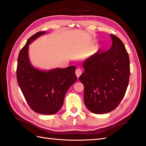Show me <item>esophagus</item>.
<instances>
[{
	"label": "esophagus",
	"mask_w": 146,
	"mask_h": 146,
	"mask_svg": "<svg viewBox=\"0 0 146 146\" xmlns=\"http://www.w3.org/2000/svg\"><path fill=\"white\" fill-rule=\"evenodd\" d=\"M76 75L77 76V77H79L80 75H81V74L82 73V70L80 69V68H77V69L76 70Z\"/></svg>",
	"instance_id": "34e87169"
}]
</instances>
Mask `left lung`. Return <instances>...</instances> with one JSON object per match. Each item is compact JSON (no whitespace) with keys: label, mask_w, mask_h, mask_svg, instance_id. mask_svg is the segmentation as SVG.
Wrapping results in <instances>:
<instances>
[{"label":"left lung","mask_w":146,"mask_h":146,"mask_svg":"<svg viewBox=\"0 0 146 146\" xmlns=\"http://www.w3.org/2000/svg\"><path fill=\"white\" fill-rule=\"evenodd\" d=\"M112 46L98 50L83 63L85 72L79 77L84 86V102L97 114L113 110L124 97L130 76V60L121 40L110 35Z\"/></svg>","instance_id":"8db88e82"}]
</instances>
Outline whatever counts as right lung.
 Masks as SVG:
<instances>
[{
    "label": "right lung",
    "mask_w": 146,
    "mask_h": 146,
    "mask_svg": "<svg viewBox=\"0 0 146 146\" xmlns=\"http://www.w3.org/2000/svg\"><path fill=\"white\" fill-rule=\"evenodd\" d=\"M45 33H36L21 49L17 58L16 75L18 85L31 108L38 113L53 115L63 106L64 95L77 77L75 66L44 71L31 64L29 44Z\"/></svg>",
    "instance_id": "1"
}]
</instances>
